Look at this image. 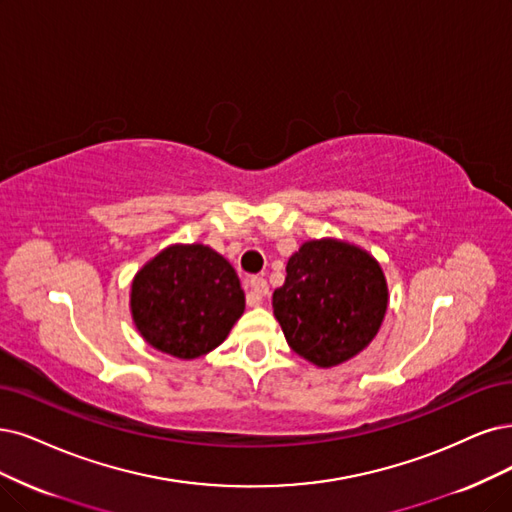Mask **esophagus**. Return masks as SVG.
Wrapping results in <instances>:
<instances>
[{
	"label": "esophagus",
	"instance_id": "1",
	"mask_svg": "<svg viewBox=\"0 0 512 512\" xmlns=\"http://www.w3.org/2000/svg\"><path fill=\"white\" fill-rule=\"evenodd\" d=\"M249 287H251V293H253V304L257 306L259 301H261V297H266L268 295V282L263 280V278H257V276H253L251 280H249Z\"/></svg>",
	"mask_w": 512,
	"mask_h": 512
}]
</instances>
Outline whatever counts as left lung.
<instances>
[{
	"label": "left lung",
	"instance_id": "left-lung-1",
	"mask_svg": "<svg viewBox=\"0 0 512 512\" xmlns=\"http://www.w3.org/2000/svg\"><path fill=\"white\" fill-rule=\"evenodd\" d=\"M272 308L291 350L329 369L363 352L380 331L388 308L386 276L361 246L308 240L289 257Z\"/></svg>",
	"mask_w": 512,
	"mask_h": 512
}]
</instances>
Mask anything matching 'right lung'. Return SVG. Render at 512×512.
<instances>
[{"label":"right lung","instance_id":"right-lung-1","mask_svg":"<svg viewBox=\"0 0 512 512\" xmlns=\"http://www.w3.org/2000/svg\"><path fill=\"white\" fill-rule=\"evenodd\" d=\"M242 312L236 270L204 244L166 246L130 285V314L141 337L183 361L223 344Z\"/></svg>","mask_w":512,"mask_h":512}]
</instances>
